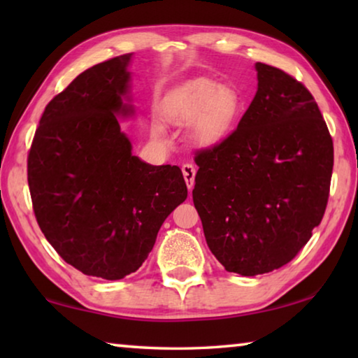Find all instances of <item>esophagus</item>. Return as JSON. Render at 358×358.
I'll return each instance as SVG.
<instances>
[{"instance_id":"obj_1","label":"esophagus","mask_w":358,"mask_h":358,"mask_svg":"<svg viewBox=\"0 0 358 358\" xmlns=\"http://www.w3.org/2000/svg\"><path fill=\"white\" fill-rule=\"evenodd\" d=\"M181 172H183V177H185V181H186L187 189L192 191L194 178H196V167H194L192 164H185L183 167H181Z\"/></svg>"}]
</instances>
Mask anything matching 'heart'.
Segmentation results:
<instances>
[{
    "instance_id": "obj_1",
    "label": "heart",
    "mask_w": 358,
    "mask_h": 358,
    "mask_svg": "<svg viewBox=\"0 0 358 358\" xmlns=\"http://www.w3.org/2000/svg\"><path fill=\"white\" fill-rule=\"evenodd\" d=\"M243 112V98L232 87L199 77L172 90L162 102L164 118L178 128L189 129V141L197 148L211 150L232 136ZM155 137H164L161 124L153 126Z\"/></svg>"
}]
</instances>
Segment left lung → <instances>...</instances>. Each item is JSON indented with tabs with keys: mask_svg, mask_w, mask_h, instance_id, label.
<instances>
[{
	"mask_svg": "<svg viewBox=\"0 0 358 358\" xmlns=\"http://www.w3.org/2000/svg\"><path fill=\"white\" fill-rule=\"evenodd\" d=\"M257 92L237 131L196 156L192 201L210 251L241 276L290 262L322 221L333 142L311 93L256 63Z\"/></svg>",
	"mask_w": 358,
	"mask_h": 358,
	"instance_id": "obj_1",
	"label": "left lung"
}]
</instances>
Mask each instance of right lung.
<instances>
[{"label": "right lung", "instance_id": "add662e5", "mask_svg": "<svg viewBox=\"0 0 358 358\" xmlns=\"http://www.w3.org/2000/svg\"><path fill=\"white\" fill-rule=\"evenodd\" d=\"M131 59L126 53L77 76L48 102L28 155L42 234L69 265L108 281L138 270L187 197L180 167L134 156L120 128L137 113Z\"/></svg>", "mask_w": 358, "mask_h": 358}]
</instances>
